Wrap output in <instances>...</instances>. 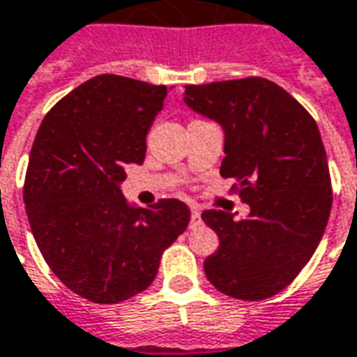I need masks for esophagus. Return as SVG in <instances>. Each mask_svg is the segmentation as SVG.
<instances>
[{
	"label": "esophagus",
	"mask_w": 357,
	"mask_h": 357,
	"mask_svg": "<svg viewBox=\"0 0 357 357\" xmlns=\"http://www.w3.org/2000/svg\"><path fill=\"white\" fill-rule=\"evenodd\" d=\"M200 224V210L196 206L190 208V226L195 228V226H198Z\"/></svg>",
	"instance_id": "1"
}]
</instances>
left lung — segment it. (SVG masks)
<instances>
[{"label": "left lung", "mask_w": 357, "mask_h": 357, "mask_svg": "<svg viewBox=\"0 0 357 357\" xmlns=\"http://www.w3.org/2000/svg\"><path fill=\"white\" fill-rule=\"evenodd\" d=\"M184 104L224 129L220 174L238 181L248 218L204 210L220 238L208 281L224 295L263 301L281 293L312 257L328 224L332 186L314 119L265 78L186 86Z\"/></svg>", "instance_id": "8db88e82"}]
</instances>
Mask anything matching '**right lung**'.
<instances>
[{
	"label": "right lung",
	"mask_w": 357,
	"mask_h": 357,
	"mask_svg": "<svg viewBox=\"0 0 357 357\" xmlns=\"http://www.w3.org/2000/svg\"><path fill=\"white\" fill-rule=\"evenodd\" d=\"M167 86L100 74L74 88L40 123L23 186L31 231L52 273L73 293L116 305L145 291L190 222L162 198L129 206L119 184L141 165Z\"/></svg>",
	"instance_id": "add662e5"
}]
</instances>
